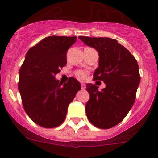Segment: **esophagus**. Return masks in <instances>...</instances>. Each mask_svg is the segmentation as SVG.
<instances>
[{"label": "esophagus", "mask_w": 158, "mask_h": 158, "mask_svg": "<svg viewBox=\"0 0 158 158\" xmlns=\"http://www.w3.org/2000/svg\"><path fill=\"white\" fill-rule=\"evenodd\" d=\"M81 89H85V84H84V83L81 84Z\"/></svg>", "instance_id": "esophagus-1"}]
</instances>
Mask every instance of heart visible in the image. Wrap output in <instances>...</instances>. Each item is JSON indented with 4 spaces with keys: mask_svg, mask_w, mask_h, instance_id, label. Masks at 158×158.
<instances>
[{
    "mask_svg": "<svg viewBox=\"0 0 158 158\" xmlns=\"http://www.w3.org/2000/svg\"><path fill=\"white\" fill-rule=\"evenodd\" d=\"M76 75L78 79H80V80L81 81L85 80L86 73L85 72H83V71H78V72H77Z\"/></svg>",
    "mask_w": 158,
    "mask_h": 158,
    "instance_id": "obj_1",
    "label": "heart"
}]
</instances>
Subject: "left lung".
Masks as SVG:
<instances>
[{"label": "left lung", "mask_w": 158, "mask_h": 158, "mask_svg": "<svg viewBox=\"0 0 158 158\" xmlns=\"http://www.w3.org/2000/svg\"><path fill=\"white\" fill-rule=\"evenodd\" d=\"M78 38L98 52L99 66L93 73L94 80L102 81L106 85L100 91L95 85H86L90 96L85 105L86 115L96 127H113L126 117L135 103L140 83L139 65L131 52L116 40Z\"/></svg>", "instance_id": "1"}]
</instances>
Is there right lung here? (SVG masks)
I'll use <instances>...</instances> for the list:
<instances>
[{
  "label": "right lung",
  "instance_id": "1",
  "mask_svg": "<svg viewBox=\"0 0 158 158\" xmlns=\"http://www.w3.org/2000/svg\"><path fill=\"white\" fill-rule=\"evenodd\" d=\"M77 37L48 36L26 54L19 69L18 85L23 108L32 121L46 128L65 120L68 106L81 89L80 82L69 77L67 83L55 78L67 63L68 49Z\"/></svg>",
  "mask_w": 158,
  "mask_h": 158
}]
</instances>
